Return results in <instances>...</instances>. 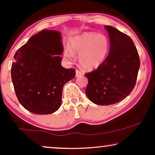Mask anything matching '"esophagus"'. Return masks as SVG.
<instances>
[{"label":"esophagus","mask_w":155,"mask_h":155,"mask_svg":"<svg viewBox=\"0 0 155 155\" xmlns=\"http://www.w3.org/2000/svg\"><path fill=\"white\" fill-rule=\"evenodd\" d=\"M82 75V73L80 72V71H78V70H76L75 71V76L76 77H80V76Z\"/></svg>","instance_id":"34e87169"}]
</instances>
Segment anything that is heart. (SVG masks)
Here are the masks:
<instances>
[{
	"instance_id": "1",
	"label": "heart",
	"mask_w": 155,
	"mask_h": 155,
	"mask_svg": "<svg viewBox=\"0 0 155 155\" xmlns=\"http://www.w3.org/2000/svg\"><path fill=\"white\" fill-rule=\"evenodd\" d=\"M69 47L65 50V58L72 61L74 54L79 55L81 67L93 71L104 62L109 51L110 41L104 35L89 31L71 38Z\"/></svg>"
}]
</instances>
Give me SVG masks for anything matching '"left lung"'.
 <instances>
[{
	"label": "left lung",
	"mask_w": 155,
	"mask_h": 155,
	"mask_svg": "<svg viewBox=\"0 0 155 155\" xmlns=\"http://www.w3.org/2000/svg\"><path fill=\"white\" fill-rule=\"evenodd\" d=\"M109 35V55L101 66L86 74L85 94L98 105L118 103L134 88L140 68L137 48L129 36L113 27L104 26Z\"/></svg>",
	"instance_id": "8db88e82"
}]
</instances>
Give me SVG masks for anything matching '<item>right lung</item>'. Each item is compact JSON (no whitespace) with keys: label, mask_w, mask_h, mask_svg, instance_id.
<instances>
[{"label":"right lung","mask_w":155,"mask_h":155,"mask_svg":"<svg viewBox=\"0 0 155 155\" xmlns=\"http://www.w3.org/2000/svg\"><path fill=\"white\" fill-rule=\"evenodd\" d=\"M62 35L43 29L17 51L11 77L22 107L36 114H50L61 104L63 86L75 78V71L61 65Z\"/></svg>","instance_id":"1"}]
</instances>
